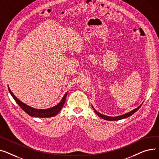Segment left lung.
<instances>
[{
  "label": "left lung",
  "instance_id": "obj_1",
  "mask_svg": "<svg viewBox=\"0 0 159 159\" xmlns=\"http://www.w3.org/2000/svg\"><path fill=\"white\" fill-rule=\"evenodd\" d=\"M143 103H142L141 105H140V106H139L137 108L134 109V110H132V111H129V112H128V113H126V114H125L120 115V116H116V117H111V116H106V115L102 114L99 113V111H98L92 105V108L93 109H94V111H95V113H96L99 117H100L102 118V119H105V120H118L125 119V118H126V117H129V116H131L132 115H133V114L135 112V111H137L140 108V107H141V105H143Z\"/></svg>",
  "mask_w": 159,
  "mask_h": 159
}]
</instances>
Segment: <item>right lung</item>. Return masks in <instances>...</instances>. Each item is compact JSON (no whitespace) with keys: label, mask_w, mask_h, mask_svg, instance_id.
I'll use <instances>...</instances> for the list:
<instances>
[{"label":"right lung","mask_w":159,"mask_h":159,"mask_svg":"<svg viewBox=\"0 0 159 159\" xmlns=\"http://www.w3.org/2000/svg\"><path fill=\"white\" fill-rule=\"evenodd\" d=\"M8 90L9 93H10V94L13 97V98L16 101V103L20 106V107L25 111V113H27L28 115L31 117H42V118L51 117L57 116L59 113V111L61 110L62 107H63L65 102V99H66L67 95V92L65 93V94L63 96V97L62 98L61 100L60 101L59 103H58L57 105H55L53 107L46 108V109H37L24 103V102H22L20 99H18L13 94V93L11 91L9 87H8Z\"/></svg>","instance_id":"obj_1"}]
</instances>
